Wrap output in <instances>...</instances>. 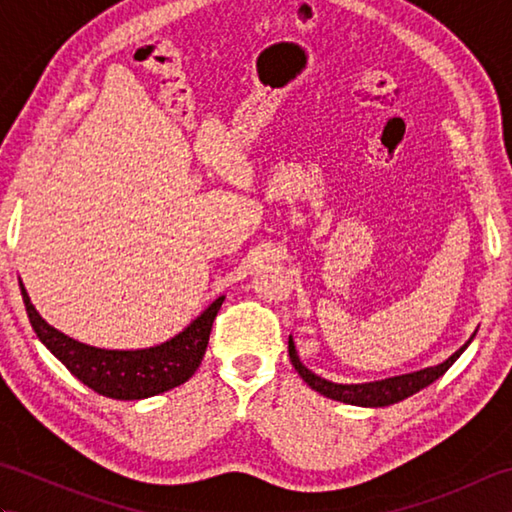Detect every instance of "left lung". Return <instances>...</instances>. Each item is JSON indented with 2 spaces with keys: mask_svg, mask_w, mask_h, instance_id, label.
Wrapping results in <instances>:
<instances>
[{
  "mask_svg": "<svg viewBox=\"0 0 512 512\" xmlns=\"http://www.w3.org/2000/svg\"><path fill=\"white\" fill-rule=\"evenodd\" d=\"M473 336L460 347L458 352L451 354L447 361L440 363V365L424 367V369H418V372L391 376V378H383V380H369V383H350V385H347V383H332V380L317 376L312 372V369L303 365L299 354H297L295 341H292V336H288V354H290V363H292V367L297 369L299 376L306 380L310 389L319 391L321 396L339 400V402H345V405H354V407H389V405H394V402H400V400H405L413 394H418L420 389L429 387L431 383H436V380L444 372H447V369L455 361H458L460 354L466 350V347L471 345Z\"/></svg>",
  "mask_w": 512,
  "mask_h": 512,
  "instance_id": "obj_1",
  "label": "left lung"
}]
</instances>
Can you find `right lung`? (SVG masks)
Wrapping results in <instances>:
<instances>
[{"instance_id": "obj_1", "label": "right lung", "mask_w": 512, "mask_h": 512, "mask_svg": "<svg viewBox=\"0 0 512 512\" xmlns=\"http://www.w3.org/2000/svg\"><path fill=\"white\" fill-rule=\"evenodd\" d=\"M19 288L39 341L70 369L74 378H79L96 394L114 400H143L187 383L202 363L217 310L224 303V295L217 297L187 328L160 345L140 347V350H105L76 341L54 328L32 306L21 279Z\"/></svg>"}]
</instances>
